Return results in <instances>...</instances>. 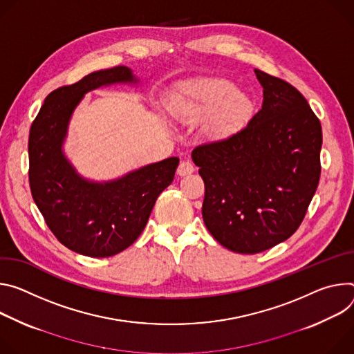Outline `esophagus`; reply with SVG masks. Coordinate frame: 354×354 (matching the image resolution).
Returning <instances> with one entry per match:
<instances>
[{
	"instance_id": "obj_1",
	"label": "esophagus",
	"mask_w": 354,
	"mask_h": 354,
	"mask_svg": "<svg viewBox=\"0 0 354 354\" xmlns=\"http://www.w3.org/2000/svg\"><path fill=\"white\" fill-rule=\"evenodd\" d=\"M194 170H195V167L191 162L183 160V162H180V165L177 167V174L178 176H187V174H191Z\"/></svg>"
}]
</instances>
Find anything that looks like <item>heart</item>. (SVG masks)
I'll return each mask as SVG.
<instances>
[{"instance_id":"1","label":"heart","mask_w":354,"mask_h":354,"mask_svg":"<svg viewBox=\"0 0 354 354\" xmlns=\"http://www.w3.org/2000/svg\"><path fill=\"white\" fill-rule=\"evenodd\" d=\"M249 108L248 98L223 78H204L188 88L180 108L174 111L177 120L185 124L198 122L209 116L203 132L208 138L226 135Z\"/></svg>"}]
</instances>
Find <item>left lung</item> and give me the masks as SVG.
<instances>
[{
  "instance_id": "obj_1",
  "label": "left lung",
  "mask_w": 354,
  "mask_h": 354,
  "mask_svg": "<svg viewBox=\"0 0 354 354\" xmlns=\"http://www.w3.org/2000/svg\"><path fill=\"white\" fill-rule=\"evenodd\" d=\"M261 109L227 139L195 147L205 183L203 218L226 249L254 254L301 225L321 176V122L304 95L254 68Z\"/></svg>"
}]
</instances>
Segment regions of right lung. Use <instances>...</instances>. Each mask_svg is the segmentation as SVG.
I'll return each mask as SVG.
<instances>
[{
	"label": "right lung",
	"instance_id": "right-lung-1",
	"mask_svg": "<svg viewBox=\"0 0 354 354\" xmlns=\"http://www.w3.org/2000/svg\"><path fill=\"white\" fill-rule=\"evenodd\" d=\"M138 83L127 66L93 71L75 84L50 93L30 127L33 201L57 241L78 254L109 257L129 248L180 163L178 157H169L115 180L94 181L83 177L67 159L63 145L68 124L84 95L100 87Z\"/></svg>",
	"mask_w": 354,
	"mask_h": 354
}]
</instances>
